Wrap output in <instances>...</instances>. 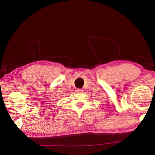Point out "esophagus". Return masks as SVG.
I'll return each mask as SVG.
<instances>
[{
    "label": "esophagus",
    "mask_w": 155,
    "mask_h": 155,
    "mask_svg": "<svg viewBox=\"0 0 155 155\" xmlns=\"http://www.w3.org/2000/svg\"><path fill=\"white\" fill-rule=\"evenodd\" d=\"M76 91H77V93H82V92H83V90H82V89H77Z\"/></svg>",
    "instance_id": "esophagus-1"
}]
</instances>
